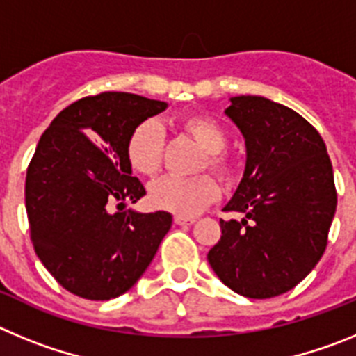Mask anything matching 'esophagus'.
Returning a JSON list of instances; mask_svg holds the SVG:
<instances>
[{"mask_svg":"<svg viewBox=\"0 0 356 356\" xmlns=\"http://www.w3.org/2000/svg\"><path fill=\"white\" fill-rule=\"evenodd\" d=\"M175 222L176 225H180V226H191L196 222V219L194 217H184V216H175Z\"/></svg>","mask_w":356,"mask_h":356,"instance_id":"obj_1","label":"esophagus"}]
</instances>
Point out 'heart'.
<instances>
[{
    "mask_svg": "<svg viewBox=\"0 0 356 356\" xmlns=\"http://www.w3.org/2000/svg\"><path fill=\"white\" fill-rule=\"evenodd\" d=\"M181 128L203 149L205 160L201 169L209 168L219 178L228 180L235 172L234 156L226 153L228 144L226 128L216 118L207 114H193L181 119ZM163 130L155 119H144L131 130L127 140V160L135 172L153 176L162 163ZM149 203L159 210H168L176 216L193 217L219 197V187L207 175L194 178L163 176L149 185Z\"/></svg>",
    "mask_w": 356,
    "mask_h": 356,
    "instance_id": "b5f03b06",
    "label": "heart"
}]
</instances>
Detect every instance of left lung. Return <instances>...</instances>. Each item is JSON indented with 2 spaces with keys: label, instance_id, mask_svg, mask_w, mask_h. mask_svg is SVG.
<instances>
[{
  "label": "left lung",
  "instance_id": "obj_1",
  "mask_svg": "<svg viewBox=\"0 0 356 356\" xmlns=\"http://www.w3.org/2000/svg\"><path fill=\"white\" fill-rule=\"evenodd\" d=\"M225 110L246 140V169L209 264L222 284L253 300L291 291L326 250L337 191L325 140L298 112L262 96Z\"/></svg>",
  "mask_w": 356,
  "mask_h": 356
}]
</instances>
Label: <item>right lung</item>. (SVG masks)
<instances>
[{
  "label": "right lung",
  "instance_id": "1",
  "mask_svg": "<svg viewBox=\"0 0 356 356\" xmlns=\"http://www.w3.org/2000/svg\"><path fill=\"white\" fill-rule=\"evenodd\" d=\"M168 103L130 92L81 97L51 121L24 185L33 250L53 278L85 300L124 294L171 228L169 212L122 210L146 194L131 176L127 140ZM118 203L121 211L109 207Z\"/></svg>",
  "mask_w": 356,
  "mask_h": 356
}]
</instances>
